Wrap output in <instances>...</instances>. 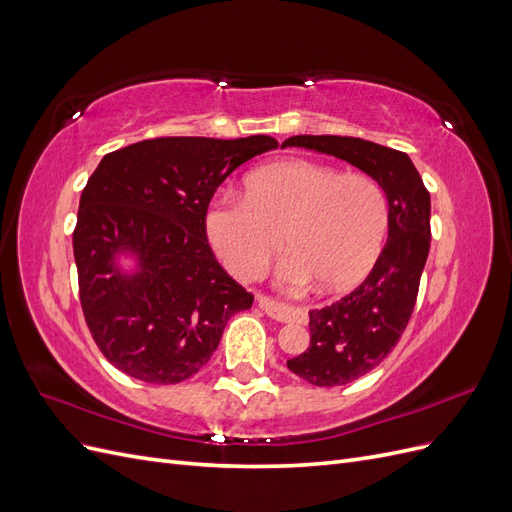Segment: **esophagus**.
I'll return each mask as SVG.
<instances>
[{
	"label": "esophagus",
	"instance_id": "esophagus-1",
	"mask_svg": "<svg viewBox=\"0 0 512 512\" xmlns=\"http://www.w3.org/2000/svg\"><path fill=\"white\" fill-rule=\"evenodd\" d=\"M256 303H258V307L262 309V312L269 314L275 320H280V322H297V324H305L307 322V312H305V309H301V307H294V305H288V303H282V301H275L271 297H265V294H258Z\"/></svg>",
	"mask_w": 512,
	"mask_h": 512
}]
</instances>
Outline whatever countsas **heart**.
I'll return each instance as SVG.
<instances>
[{"mask_svg": "<svg viewBox=\"0 0 512 512\" xmlns=\"http://www.w3.org/2000/svg\"><path fill=\"white\" fill-rule=\"evenodd\" d=\"M207 235L224 267L254 277L280 250L277 282L301 290L359 284L374 267L389 226L382 185L361 173L339 175L309 160L277 162L247 179V194L222 192L207 209Z\"/></svg>", "mask_w": 512, "mask_h": 512, "instance_id": "b5f03b06", "label": "heart"}]
</instances>
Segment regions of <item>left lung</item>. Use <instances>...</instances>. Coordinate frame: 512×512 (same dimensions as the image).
I'll use <instances>...</instances> for the list:
<instances>
[{"mask_svg":"<svg viewBox=\"0 0 512 512\" xmlns=\"http://www.w3.org/2000/svg\"><path fill=\"white\" fill-rule=\"evenodd\" d=\"M282 147L327 153L376 179L389 200V239L365 282L309 312V348L286 365L314 386H342L378 367L406 331L431 241V200L408 153L354 136H290Z\"/></svg>","mask_w":512,"mask_h":512,"instance_id":"8db88e82","label":"left lung"}]
</instances>
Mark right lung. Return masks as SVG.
<instances>
[{
	"mask_svg": "<svg viewBox=\"0 0 512 512\" xmlns=\"http://www.w3.org/2000/svg\"><path fill=\"white\" fill-rule=\"evenodd\" d=\"M271 149L265 134L162 136L106 153L89 177L72 232L79 297L91 337L123 374L188 380L226 322L252 307L254 294L215 258L205 218L232 170ZM119 253L137 258L136 272L118 269Z\"/></svg>",
	"mask_w": 512,
	"mask_h": 512,
	"instance_id": "add662e5",
	"label": "right lung"
}]
</instances>
